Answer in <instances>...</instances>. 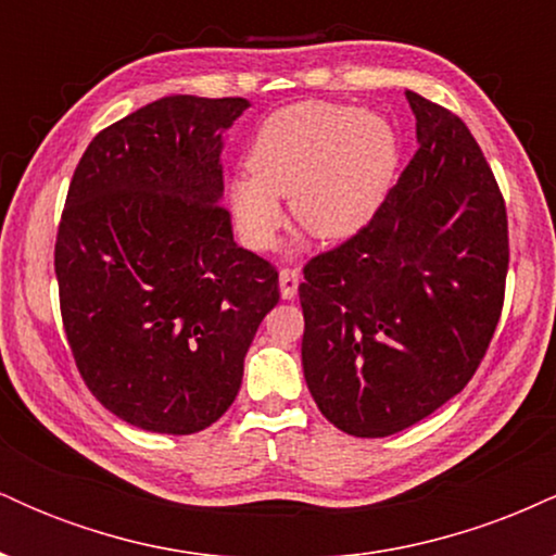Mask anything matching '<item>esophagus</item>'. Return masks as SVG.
Instances as JSON below:
<instances>
[{
    "instance_id": "34e87169",
    "label": "esophagus",
    "mask_w": 556,
    "mask_h": 556,
    "mask_svg": "<svg viewBox=\"0 0 556 556\" xmlns=\"http://www.w3.org/2000/svg\"><path fill=\"white\" fill-rule=\"evenodd\" d=\"M298 285H300V274L295 269L279 271V295L285 300H292L298 295Z\"/></svg>"
}]
</instances>
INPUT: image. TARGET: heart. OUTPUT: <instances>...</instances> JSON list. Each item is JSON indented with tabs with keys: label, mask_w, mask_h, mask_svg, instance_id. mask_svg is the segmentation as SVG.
Returning <instances> with one entry per match:
<instances>
[{
	"label": "heart",
	"mask_w": 556,
	"mask_h": 556,
	"mask_svg": "<svg viewBox=\"0 0 556 556\" xmlns=\"http://www.w3.org/2000/svg\"><path fill=\"white\" fill-rule=\"evenodd\" d=\"M400 167L394 127L350 104L300 101L256 127L248 172L227 185L242 238L269 248L282 225V203L321 240L358 235L384 206Z\"/></svg>",
	"instance_id": "1"
}]
</instances>
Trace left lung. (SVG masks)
<instances>
[{
  "instance_id": "8db88e82",
  "label": "left lung",
  "mask_w": 556,
  "mask_h": 556,
  "mask_svg": "<svg viewBox=\"0 0 556 556\" xmlns=\"http://www.w3.org/2000/svg\"><path fill=\"white\" fill-rule=\"evenodd\" d=\"M418 151L355 238L305 266L300 355L324 418L397 433L476 374L502 314L507 212L457 114L405 91Z\"/></svg>"
}]
</instances>
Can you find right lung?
<instances>
[{"instance_id":"right-lung-1","label":"right lung","mask_w":556,"mask_h":556,"mask_svg":"<svg viewBox=\"0 0 556 556\" xmlns=\"http://www.w3.org/2000/svg\"><path fill=\"white\" fill-rule=\"evenodd\" d=\"M245 99L164 96L101 130L70 182L54 248L78 371L117 418L195 433L240 392L277 305V269L232 238L225 132Z\"/></svg>"}]
</instances>
